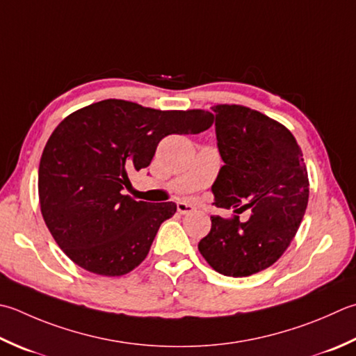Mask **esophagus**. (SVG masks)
I'll return each instance as SVG.
<instances>
[{"instance_id": "obj_1", "label": "esophagus", "mask_w": 356, "mask_h": 356, "mask_svg": "<svg viewBox=\"0 0 356 356\" xmlns=\"http://www.w3.org/2000/svg\"><path fill=\"white\" fill-rule=\"evenodd\" d=\"M177 211L180 214H188V213L194 211V207L190 204H185V202H177Z\"/></svg>"}]
</instances>
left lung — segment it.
Listing matches in <instances>:
<instances>
[{
    "instance_id": "8db88e82",
    "label": "left lung",
    "mask_w": 356,
    "mask_h": 356,
    "mask_svg": "<svg viewBox=\"0 0 356 356\" xmlns=\"http://www.w3.org/2000/svg\"><path fill=\"white\" fill-rule=\"evenodd\" d=\"M213 111L224 160L211 186L214 204L243 202L241 208L252 213L245 222L211 216L199 252L218 273L243 277L273 266L293 241L309 202L307 168L296 138L280 122L241 104Z\"/></svg>"
}]
</instances>
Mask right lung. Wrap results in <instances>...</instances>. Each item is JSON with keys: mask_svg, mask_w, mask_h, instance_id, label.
<instances>
[{"mask_svg": "<svg viewBox=\"0 0 356 356\" xmlns=\"http://www.w3.org/2000/svg\"><path fill=\"white\" fill-rule=\"evenodd\" d=\"M213 122L208 111H159L115 99L67 115L44 146L38 196L49 232L69 259L102 276L140 266L177 207L123 196L129 174L151 163L163 137L199 134Z\"/></svg>", "mask_w": 356, "mask_h": 356, "instance_id": "right-lung-1", "label": "right lung"}]
</instances>
